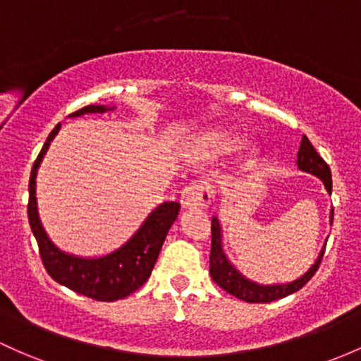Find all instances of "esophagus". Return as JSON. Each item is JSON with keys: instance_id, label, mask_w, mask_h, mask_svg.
<instances>
[{"instance_id": "34e87169", "label": "esophagus", "mask_w": 361, "mask_h": 361, "mask_svg": "<svg viewBox=\"0 0 361 361\" xmlns=\"http://www.w3.org/2000/svg\"><path fill=\"white\" fill-rule=\"evenodd\" d=\"M212 187L207 181L195 180L181 192V204L187 209H205L211 204Z\"/></svg>"}]
</instances>
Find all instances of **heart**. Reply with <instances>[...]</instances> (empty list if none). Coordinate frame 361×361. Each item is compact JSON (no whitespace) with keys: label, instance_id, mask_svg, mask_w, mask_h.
<instances>
[{"label":"heart","instance_id":"heart-1","mask_svg":"<svg viewBox=\"0 0 361 361\" xmlns=\"http://www.w3.org/2000/svg\"><path fill=\"white\" fill-rule=\"evenodd\" d=\"M214 144L223 150H235L240 147L241 140L240 138L229 135V133H217V135L214 137Z\"/></svg>","mask_w":361,"mask_h":361}]
</instances>
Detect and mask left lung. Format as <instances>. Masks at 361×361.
Masks as SVG:
<instances>
[{
    "mask_svg": "<svg viewBox=\"0 0 361 361\" xmlns=\"http://www.w3.org/2000/svg\"><path fill=\"white\" fill-rule=\"evenodd\" d=\"M298 168L302 171L312 173L315 176H319L320 180L326 185L327 192H332V174L331 168L326 161L320 157V154L314 149V145L310 144L307 135H303L302 144H300L298 150V161H296ZM332 217H334V211L331 212V223ZM211 233H212V241H211V255H209V267H211V277L217 286H221L226 293L236 296V298L243 300L248 303H269L274 302V300L284 298V296L291 295V293L302 290L305 284L314 277V274L319 269L320 262H322L324 250L320 252L317 262L312 265L310 271L307 274L300 277V279L293 281L290 284H276V286H260V284L252 283V281L245 279L243 276L233 267L231 264L226 259L223 247H221V226L219 221L216 217H212L211 224Z\"/></svg>",
    "mask_w": 361,
    "mask_h": 361,
    "instance_id": "1",
    "label": "left lung"
}]
</instances>
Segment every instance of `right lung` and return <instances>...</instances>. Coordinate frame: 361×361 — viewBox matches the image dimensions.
Masks as SVG:
<instances>
[{"instance_id":"obj_1","label":"right lung","mask_w":361,"mask_h":361,"mask_svg":"<svg viewBox=\"0 0 361 361\" xmlns=\"http://www.w3.org/2000/svg\"><path fill=\"white\" fill-rule=\"evenodd\" d=\"M106 111H108L106 106H85V108L71 113L70 116H80L85 113H106ZM59 126L61 123H58L53 132L49 133L37 159L34 161L32 171H30L27 214H29L30 229L37 240L39 255H41L47 274L56 283L70 288L78 295L87 296V298L97 300V302H116V300L135 293L149 279L157 257H159L166 235L180 212V204L178 202L161 204L156 211L149 214V217L135 235L109 255L99 257V259H80V257H73L58 250L47 238L44 228L39 221L37 204H35V174H37V168L51 140L58 133Z\"/></svg>"}]
</instances>
